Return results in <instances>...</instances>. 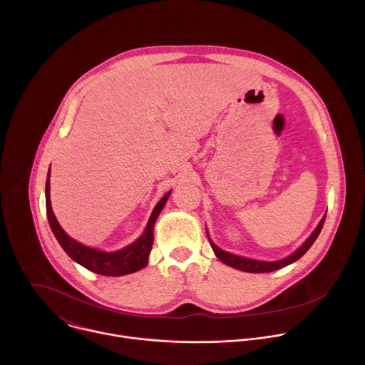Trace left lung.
Segmentation results:
<instances>
[{"instance_id": "obj_1", "label": "left lung", "mask_w": 365, "mask_h": 365, "mask_svg": "<svg viewBox=\"0 0 365 365\" xmlns=\"http://www.w3.org/2000/svg\"><path fill=\"white\" fill-rule=\"evenodd\" d=\"M324 222H325V217L321 220V222L317 227V230L312 232V235L304 241V244L299 250H296L292 255H289V257H286L283 259H279V262H257V259H250V258H245V257H238V255L225 252L224 250L218 248L211 240H210V242H211V247L215 251L217 257L221 259L222 263H225L227 266L238 269V270H242V272H250V273H269V272H274V270H279L282 267H286V266L292 264L293 262H296V259H299L312 247V244L315 242V240L318 238V235H319V232H321V230L324 227Z\"/></svg>"}]
</instances>
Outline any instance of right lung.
<instances>
[{
  "label": "right lung",
  "instance_id": "add662e5",
  "mask_svg": "<svg viewBox=\"0 0 365 365\" xmlns=\"http://www.w3.org/2000/svg\"><path fill=\"white\" fill-rule=\"evenodd\" d=\"M48 187L50 182L48 179L46 180V212H47V220L50 224L51 231H53L56 240L62 245V248L66 251V254L75 259V262L85 269L102 274V276H124L128 273H134L145 267L148 262V254L151 251L153 245V228L154 222L158 220L160 211L163 210V206L170 195L166 193L159 203L155 205V207L151 212V217L148 220V224L144 230V234L134 241L131 245L115 251V252H102L99 250L82 245L81 242L72 240L59 225L56 221V217L51 211V205H50V195H48Z\"/></svg>",
  "mask_w": 365,
  "mask_h": 365
}]
</instances>
